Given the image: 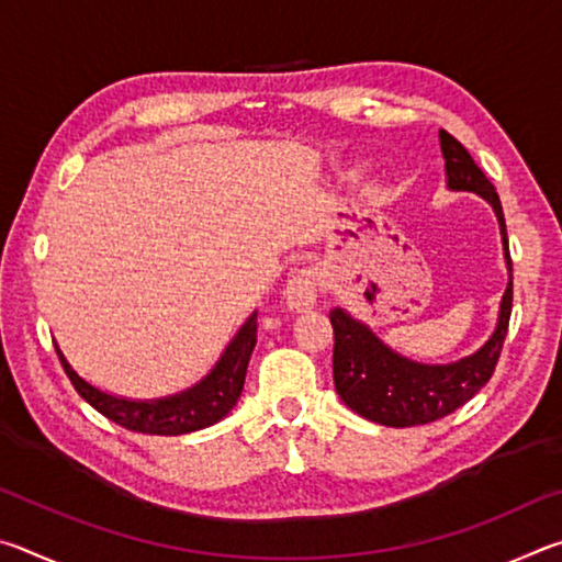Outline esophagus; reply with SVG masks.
<instances>
[{"mask_svg":"<svg viewBox=\"0 0 562 562\" xmlns=\"http://www.w3.org/2000/svg\"><path fill=\"white\" fill-rule=\"evenodd\" d=\"M317 292H319V272L312 268L297 270L284 284V302L292 312H304L312 310L317 304Z\"/></svg>","mask_w":562,"mask_h":562,"instance_id":"obj_1","label":"esophagus"}]
</instances>
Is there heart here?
Masks as SVG:
<instances>
[{"label":"heart","mask_w":562,"mask_h":562,"mask_svg":"<svg viewBox=\"0 0 562 562\" xmlns=\"http://www.w3.org/2000/svg\"><path fill=\"white\" fill-rule=\"evenodd\" d=\"M357 173H361V170H355V176H357Z\"/></svg>","instance_id":"obj_1"}]
</instances>
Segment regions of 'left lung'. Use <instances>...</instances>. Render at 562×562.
I'll use <instances>...</instances> for the list:
<instances>
[{
    "instance_id": "1",
    "label": "left lung",
    "mask_w": 562,
    "mask_h": 562,
    "mask_svg": "<svg viewBox=\"0 0 562 562\" xmlns=\"http://www.w3.org/2000/svg\"><path fill=\"white\" fill-rule=\"evenodd\" d=\"M439 144L446 160V188L481 195L498 217L503 258L508 265V288L501 297L496 329L486 345L449 364H424V361L408 359L384 345L372 327L351 317L347 310L335 307L329 312V322L335 327L331 367H335L339 398L367 422L394 426V429L431 424L436 418L449 416L473 398L481 386H486L501 357L503 339L508 335L513 307V262L496 188L451 133L439 131Z\"/></svg>"
}]
</instances>
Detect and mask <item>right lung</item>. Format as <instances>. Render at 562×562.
<instances>
[{
	"mask_svg": "<svg viewBox=\"0 0 562 562\" xmlns=\"http://www.w3.org/2000/svg\"><path fill=\"white\" fill-rule=\"evenodd\" d=\"M255 341H258V312H252L245 319V325L237 329L231 345L223 349L221 359L215 361V367L201 382L186 389V392L160 398H128L103 392V389L93 386L81 374L74 372V367L64 357V351L56 341L54 347L76 392L81 394V398H87L99 414L111 418L113 424H119L128 431L180 436L207 429V426L217 424L233 412V406L243 394L247 361H250Z\"/></svg>",
	"mask_w": 562,
	"mask_h": 562,
	"instance_id": "add662e5",
	"label": "right lung"
}]
</instances>
